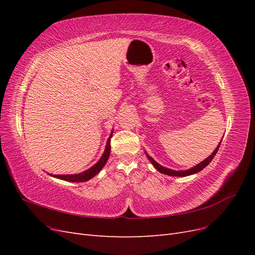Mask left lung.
I'll return each instance as SVG.
<instances>
[{"label":"left lung","instance_id":"left-lung-1","mask_svg":"<svg viewBox=\"0 0 255 255\" xmlns=\"http://www.w3.org/2000/svg\"><path fill=\"white\" fill-rule=\"evenodd\" d=\"M221 141H222V139H221ZM221 141L219 142V144H218V146L217 148L215 149V151L211 154L210 156H208L207 158H205L203 161H201V163L200 164H198V165H196L195 167H192V168H190V169H188V170H181V171H176V170H172V169H168V168H166V167H163L161 165H159L158 163H156L155 160H154L150 155H148V154L145 153V155H146V157H148V159L151 161L152 163V165L155 167L157 170L159 171V172H161V173H164V174H167V175H170V176H187V175H191V174H195V173H197V172H199V171H201V170H203V168H205L208 164L211 163V161L213 160V158L215 157V155H216V153H217V151H218V149H219V146H220V143H221Z\"/></svg>","mask_w":255,"mask_h":255}]
</instances>
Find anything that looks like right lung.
Masks as SVG:
<instances>
[{"instance_id":"obj_1","label":"right lung","mask_w":255,"mask_h":255,"mask_svg":"<svg viewBox=\"0 0 255 255\" xmlns=\"http://www.w3.org/2000/svg\"><path fill=\"white\" fill-rule=\"evenodd\" d=\"M113 136V133L111 134L109 140L106 142V148L105 151L103 153L102 157L98 160V163L96 165L92 166L91 168H89L88 170L78 173V174H50L51 176L56 177V179H60V180H64V181H68V182H86L90 179H92L95 175H97L100 171H101V169L105 166L107 159L110 157V154H111V138Z\"/></svg>"}]
</instances>
